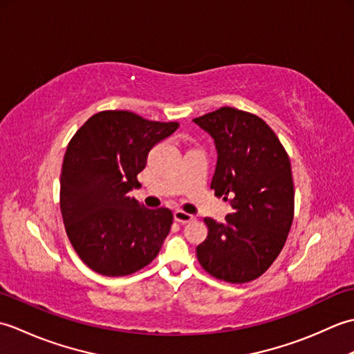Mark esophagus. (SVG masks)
<instances>
[{
  "label": "esophagus",
  "instance_id": "34e87169",
  "mask_svg": "<svg viewBox=\"0 0 354 354\" xmlns=\"http://www.w3.org/2000/svg\"><path fill=\"white\" fill-rule=\"evenodd\" d=\"M173 216H175V221L179 223H189V222L194 221L193 214L185 213V212H183V209H176V212L173 213Z\"/></svg>",
  "mask_w": 354,
  "mask_h": 354
}]
</instances>
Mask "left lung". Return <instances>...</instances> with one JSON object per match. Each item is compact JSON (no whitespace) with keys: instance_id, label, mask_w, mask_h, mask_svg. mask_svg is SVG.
Returning <instances> with one entry per match:
<instances>
[{"instance_id":"1","label":"left lung","mask_w":354,"mask_h":354,"mask_svg":"<svg viewBox=\"0 0 354 354\" xmlns=\"http://www.w3.org/2000/svg\"><path fill=\"white\" fill-rule=\"evenodd\" d=\"M214 140L217 162L212 189L232 213L209 217L207 239L196 248L201 266L228 283L259 278L281 252L293 221L289 156L257 115L223 106L193 120Z\"/></svg>"}]
</instances>
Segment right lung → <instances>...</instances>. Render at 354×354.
I'll return each instance as SVG.
<instances>
[{"label":"right lung","instance_id":"add662e5","mask_svg":"<svg viewBox=\"0 0 354 354\" xmlns=\"http://www.w3.org/2000/svg\"><path fill=\"white\" fill-rule=\"evenodd\" d=\"M176 122H150L129 111H102L74 133L61 173V213L70 242L95 272L123 277L147 266L170 232L169 208L131 196L137 175Z\"/></svg>","mask_w":354,"mask_h":354}]
</instances>
